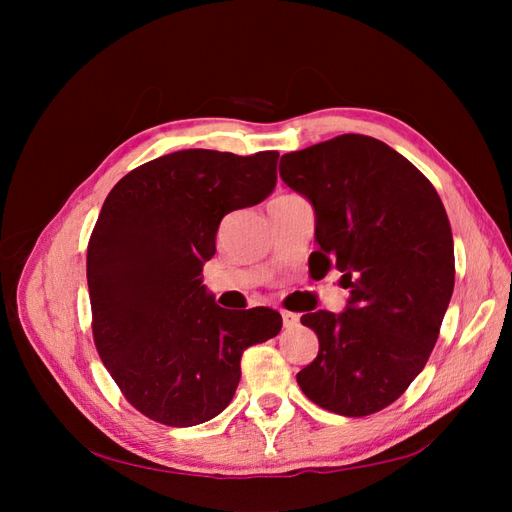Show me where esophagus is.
I'll list each match as a JSON object with an SVG mask.
<instances>
[{
    "label": "esophagus",
    "mask_w": 512,
    "mask_h": 512,
    "mask_svg": "<svg viewBox=\"0 0 512 512\" xmlns=\"http://www.w3.org/2000/svg\"><path fill=\"white\" fill-rule=\"evenodd\" d=\"M282 320H284V329H294L299 327V316L292 312H282Z\"/></svg>",
    "instance_id": "esophagus-1"
}]
</instances>
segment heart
Segmentation results:
<instances>
[{
  "instance_id": "1",
  "label": "heart",
  "mask_w": 512,
  "mask_h": 512,
  "mask_svg": "<svg viewBox=\"0 0 512 512\" xmlns=\"http://www.w3.org/2000/svg\"><path fill=\"white\" fill-rule=\"evenodd\" d=\"M292 194H280V196H275L273 200H282V198H290ZM273 200H271V203H273Z\"/></svg>"
}]
</instances>
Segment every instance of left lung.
<instances>
[{
    "instance_id": "obj_1",
    "label": "left lung",
    "mask_w": 512,
    "mask_h": 512,
    "mask_svg": "<svg viewBox=\"0 0 512 512\" xmlns=\"http://www.w3.org/2000/svg\"><path fill=\"white\" fill-rule=\"evenodd\" d=\"M280 175L314 205L316 277L337 269L350 290L342 314L301 316L320 350L297 382L324 410L374 414L404 395L438 342L455 286L448 215L421 170L363 134L286 153Z\"/></svg>"
}]
</instances>
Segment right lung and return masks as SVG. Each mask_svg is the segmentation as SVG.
Wrapping results in <instances>:
<instances>
[{"label":"right lung","instance_id":"right-lung-1","mask_svg":"<svg viewBox=\"0 0 512 512\" xmlns=\"http://www.w3.org/2000/svg\"><path fill=\"white\" fill-rule=\"evenodd\" d=\"M277 158L183 149L130 170L104 200L87 245L91 329L108 374L151 421L218 416L243 350L282 329L275 309L220 307L200 277L224 215L273 192Z\"/></svg>","mask_w":512,"mask_h":512}]
</instances>
